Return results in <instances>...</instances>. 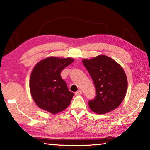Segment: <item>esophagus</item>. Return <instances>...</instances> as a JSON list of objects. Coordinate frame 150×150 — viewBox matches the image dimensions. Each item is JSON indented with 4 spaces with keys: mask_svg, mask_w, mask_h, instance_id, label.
<instances>
[{
    "mask_svg": "<svg viewBox=\"0 0 150 150\" xmlns=\"http://www.w3.org/2000/svg\"><path fill=\"white\" fill-rule=\"evenodd\" d=\"M82 93H83V92H82L81 90H79V91L75 92V95L76 96H80V95H81Z\"/></svg>",
    "mask_w": 150,
    "mask_h": 150,
    "instance_id": "1",
    "label": "esophagus"
}]
</instances>
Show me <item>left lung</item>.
<instances>
[{"instance_id": "8db88e82", "label": "left lung", "mask_w": 150, "mask_h": 150, "mask_svg": "<svg viewBox=\"0 0 150 150\" xmlns=\"http://www.w3.org/2000/svg\"><path fill=\"white\" fill-rule=\"evenodd\" d=\"M83 63L89 73L96 88L94 99L89 100L92 111L104 114L115 109L126 95L128 82L124 69L115 61L99 55Z\"/></svg>"}]
</instances>
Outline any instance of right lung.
<instances>
[{
  "label": "right lung",
  "mask_w": 150,
  "mask_h": 150,
  "mask_svg": "<svg viewBox=\"0 0 150 150\" xmlns=\"http://www.w3.org/2000/svg\"><path fill=\"white\" fill-rule=\"evenodd\" d=\"M74 61L72 59L48 57L35 66L30 78V91L39 107L52 114L65 109L74 93L69 91L61 72Z\"/></svg>",
  "instance_id": "1"
}]
</instances>
